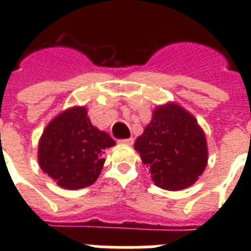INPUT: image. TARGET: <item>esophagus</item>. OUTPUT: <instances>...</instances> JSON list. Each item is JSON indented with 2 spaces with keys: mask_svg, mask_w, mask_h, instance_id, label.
<instances>
[{
  "mask_svg": "<svg viewBox=\"0 0 251 251\" xmlns=\"http://www.w3.org/2000/svg\"><path fill=\"white\" fill-rule=\"evenodd\" d=\"M119 143H123V145H133V142H134V139L133 138H127V139H121V141H118Z\"/></svg>",
  "mask_w": 251,
  "mask_h": 251,
  "instance_id": "obj_1",
  "label": "esophagus"
}]
</instances>
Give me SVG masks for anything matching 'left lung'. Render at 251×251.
Wrapping results in <instances>:
<instances>
[{
	"label": "left lung",
	"mask_w": 251,
	"mask_h": 251,
	"mask_svg": "<svg viewBox=\"0 0 251 251\" xmlns=\"http://www.w3.org/2000/svg\"><path fill=\"white\" fill-rule=\"evenodd\" d=\"M134 148L154 185L177 191L194 185L207 165V145L196 119L174 103L153 112Z\"/></svg>",
	"instance_id": "obj_1"
}]
</instances>
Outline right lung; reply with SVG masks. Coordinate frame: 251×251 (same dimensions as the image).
Returning <instances> with one entry per match:
<instances>
[{
	"label": "right lung",
	"instance_id": "right-lung-1",
	"mask_svg": "<svg viewBox=\"0 0 251 251\" xmlns=\"http://www.w3.org/2000/svg\"><path fill=\"white\" fill-rule=\"evenodd\" d=\"M114 145L109 134L93 126L84 106H74L44 130L39 143L40 167L61 187H88L100 175L104 151Z\"/></svg>",
	"mask_w": 251,
	"mask_h": 251
}]
</instances>
